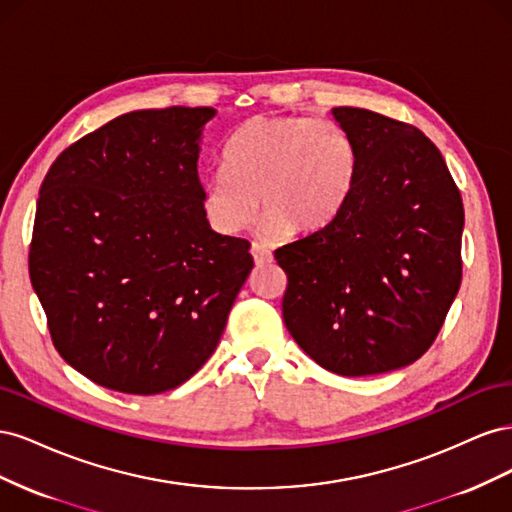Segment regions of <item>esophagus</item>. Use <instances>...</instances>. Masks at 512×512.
Wrapping results in <instances>:
<instances>
[{"label": "esophagus", "mask_w": 512, "mask_h": 512, "mask_svg": "<svg viewBox=\"0 0 512 512\" xmlns=\"http://www.w3.org/2000/svg\"><path fill=\"white\" fill-rule=\"evenodd\" d=\"M252 256L256 260V265H265V262L273 260V254L267 245L262 243H252Z\"/></svg>", "instance_id": "1"}]
</instances>
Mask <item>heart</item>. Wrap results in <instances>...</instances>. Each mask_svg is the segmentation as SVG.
Returning a JSON list of instances; mask_svg holds the SVG:
<instances>
[{
    "instance_id": "obj_1",
    "label": "heart",
    "mask_w": 512,
    "mask_h": 512,
    "mask_svg": "<svg viewBox=\"0 0 512 512\" xmlns=\"http://www.w3.org/2000/svg\"><path fill=\"white\" fill-rule=\"evenodd\" d=\"M226 160L228 168L207 175L200 198L207 226L222 237L243 232L260 205L265 235H312L344 209L359 173V149L342 123L294 113L245 121Z\"/></svg>"
}]
</instances>
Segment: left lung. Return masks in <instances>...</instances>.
I'll return each instance as SVG.
<instances>
[{"label":"left lung","mask_w":512,"mask_h":512,"mask_svg":"<svg viewBox=\"0 0 512 512\" xmlns=\"http://www.w3.org/2000/svg\"><path fill=\"white\" fill-rule=\"evenodd\" d=\"M359 149L337 218L282 245L290 335L337 376H376L431 348L461 286L463 203L440 149L410 123L333 108Z\"/></svg>","instance_id":"8db88e82"}]
</instances>
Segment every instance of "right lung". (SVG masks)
I'll list each match as a JSON object with an SVG mask.
<instances>
[{"label":"right lung","mask_w":512,"mask_h":512,"mask_svg":"<svg viewBox=\"0 0 512 512\" xmlns=\"http://www.w3.org/2000/svg\"><path fill=\"white\" fill-rule=\"evenodd\" d=\"M209 106L126 113L57 156L40 185L29 277L55 350L128 395L205 365L254 267L207 226L198 141Z\"/></svg>","instance_id":"right-lung-1"}]
</instances>
